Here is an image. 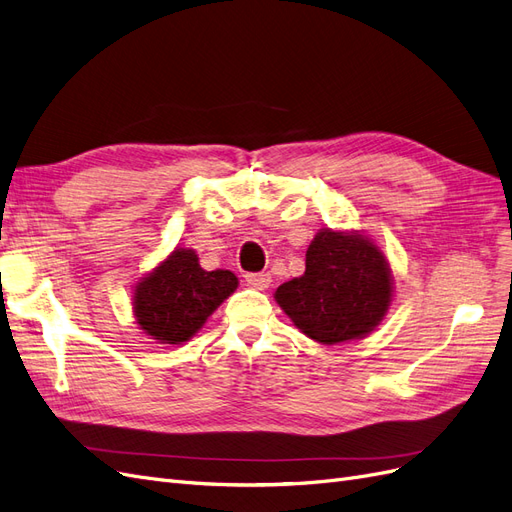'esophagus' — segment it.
<instances>
[{
    "label": "esophagus",
    "mask_w": 512,
    "mask_h": 512,
    "mask_svg": "<svg viewBox=\"0 0 512 512\" xmlns=\"http://www.w3.org/2000/svg\"><path fill=\"white\" fill-rule=\"evenodd\" d=\"M245 282L256 290H267L271 284V275L269 273H247Z\"/></svg>",
    "instance_id": "obj_1"
}]
</instances>
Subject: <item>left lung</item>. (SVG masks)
I'll use <instances>...</instances> for the list:
<instances>
[{
    "label": "left lung",
    "mask_w": 512,
    "mask_h": 512,
    "mask_svg": "<svg viewBox=\"0 0 512 512\" xmlns=\"http://www.w3.org/2000/svg\"><path fill=\"white\" fill-rule=\"evenodd\" d=\"M393 271L361 230L320 228L305 252V273L275 290V301L303 335L324 346L363 339L393 301Z\"/></svg>",
    "instance_id": "1"
}]
</instances>
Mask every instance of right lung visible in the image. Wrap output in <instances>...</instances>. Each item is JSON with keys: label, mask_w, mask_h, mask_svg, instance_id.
Instances as JSON below:
<instances>
[{"label": "right lung", "mask_w": 512, "mask_h": 512, "mask_svg": "<svg viewBox=\"0 0 512 512\" xmlns=\"http://www.w3.org/2000/svg\"><path fill=\"white\" fill-rule=\"evenodd\" d=\"M237 286L232 271H205L192 247H175L134 284V320L158 344L181 346L205 327Z\"/></svg>", "instance_id": "obj_1"}]
</instances>
